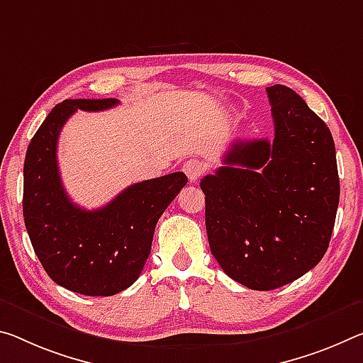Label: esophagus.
<instances>
[{
  "label": "esophagus",
  "instance_id": "obj_1",
  "mask_svg": "<svg viewBox=\"0 0 363 363\" xmlns=\"http://www.w3.org/2000/svg\"><path fill=\"white\" fill-rule=\"evenodd\" d=\"M182 171L186 172L187 174V177H189V181L191 182H195L199 179L200 176L203 174V171H205V166H203V163L200 160H197V158H191V160H187L186 163L182 164Z\"/></svg>",
  "mask_w": 363,
  "mask_h": 363
}]
</instances>
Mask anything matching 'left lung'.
Here are the masks:
<instances>
[{
  "mask_svg": "<svg viewBox=\"0 0 363 363\" xmlns=\"http://www.w3.org/2000/svg\"><path fill=\"white\" fill-rule=\"evenodd\" d=\"M274 139L235 140L205 176V224L229 278L269 291L310 272L330 245L339 203L335 140L286 85L267 87Z\"/></svg>",
  "mask_w": 363,
  "mask_h": 363,
  "instance_id": "obj_1",
  "label": "left lung"
}]
</instances>
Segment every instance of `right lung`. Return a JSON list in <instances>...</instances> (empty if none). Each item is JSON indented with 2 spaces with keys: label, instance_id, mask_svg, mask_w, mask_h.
I'll return each instance as SVG.
<instances>
[{
  "label": "right lung",
  "instance_id": "add662e5",
  "mask_svg": "<svg viewBox=\"0 0 363 363\" xmlns=\"http://www.w3.org/2000/svg\"><path fill=\"white\" fill-rule=\"evenodd\" d=\"M119 100H65L28 143L24 163L26 228L40 263L56 284L84 296H114L137 281L155 226L187 184L184 172L132 184L99 210L71 202L56 160L60 132L77 109L103 111Z\"/></svg>",
  "mask_w": 363,
  "mask_h": 363
}]
</instances>
